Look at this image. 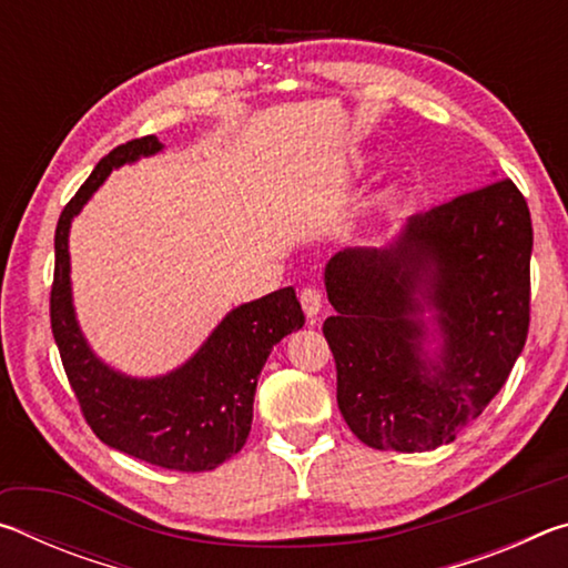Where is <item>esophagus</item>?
<instances>
[{"label": "esophagus", "mask_w": 568, "mask_h": 568, "mask_svg": "<svg viewBox=\"0 0 568 568\" xmlns=\"http://www.w3.org/2000/svg\"><path fill=\"white\" fill-rule=\"evenodd\" d=\"M301 305H303V313L307 318L315 321L323 311V295L321 291H315V287H303L301 291Z\"/></svg>", "instance_id": "esophagus-1"}]
</instances>
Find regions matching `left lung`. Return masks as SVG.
I'll list each match as a JSON object with an SVG mask.
<instances>
[{"label": "left lung", "mask_w": 568, "mask_h": 568, "mask_svg": "<svg viewBox=\"0 0 568 568\" xmlns=\"http://www.w3.org/2000/svg\"><path fill=\"white\" fill-rule=\"evenodd\" d=\"M531 215L511 180L413 215L386 247L325 265L335 315L323 323L338 408L365 446L434 450L491 403L531 321ZM442 348L428 359L422 313Z\"/></svg>", "instance_id": "1"}]
</instances>
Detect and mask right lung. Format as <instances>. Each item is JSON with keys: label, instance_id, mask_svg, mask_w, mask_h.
Returning a JSON list of instances; mask_svg holds the SVG:
<instances>
[{"label": "right lung", "instance_id": "1", "mask_svg": "<svg viewBox=\"0 0 568 568\" xmlns=\"http://www.w3.org/2000/svg\"><path fill=\"white\" fill-rule=\"evenodd\" d=\"M160 150L155 134L114 148L64 205L54 233L50 318L64 373L94 436L145 464L195 474L217 468L245 446L257 376L273 345L303 328L305 315L293 287L240 305L185 365L160 378L122 376L92 353L72 305V217L114 168Z\"/></svg>", "mask_w": 568, "mask_h": 568}]
</instances>
